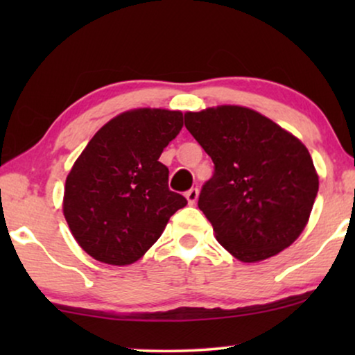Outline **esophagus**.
Returning <instances> with one entry per match:
<instances>
[{"label": "esophagus", "mask_w": 355, "mask_h": 355, "mask_svg": "<svg viewBox=\"0 0 355 355\" xmlns=\"http://www.w3.org/2000/svg\"><path fill=\"white\" fill-rule=\"evenodd\" d=\"M186 198H187L189 205H193V203H196L197 198H198V189L197 187L189 189V191L186 192Z\"/></svg>", "instance_id": "34e87169"}]
</instances>
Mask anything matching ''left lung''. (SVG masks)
<instances>
[{
	"label": "left lung",
	"instance_id": "left-lung-1",
	"mask_svg": "<svg viewBox=\"0 0 355 355\" xmlns=\"http://www.w3.org/2000/svg\"><path fill=\"white\" fill-rule=\"evenodd\" d=\"M186 128L215 164L198 208L216 239L252 263L284 250L307 225L318 176L309 150L263 114L223 105L184 114Z\"/></svg>",
	"mask_w": 355,
	"mask_h": 355
}]
</instances>
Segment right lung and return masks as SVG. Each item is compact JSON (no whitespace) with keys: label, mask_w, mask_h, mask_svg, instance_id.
<instances>
[{"label":"right lung","mask_w":355,"mask_h":355,"mask_svg":"<svg viewBox=\"0 0 355 355\" xmlns=\"http://www.w3.org/2000/svg\"><path fill=\"white\" fill-rule=\"evenodd\" d=\"M182 129L181 111H125L96 132L67 174L62 211L77 244L110 265L137 261L187 200L158 162Z\"/></svg>","instance_id":"right-lung-1"}]
</instances>
